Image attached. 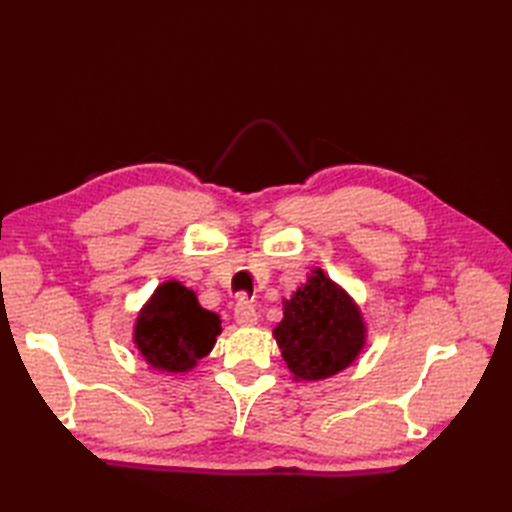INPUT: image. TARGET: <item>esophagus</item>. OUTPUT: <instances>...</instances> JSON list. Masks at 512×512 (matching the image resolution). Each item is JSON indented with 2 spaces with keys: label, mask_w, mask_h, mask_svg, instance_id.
<instances>
[{
  "label": "esophagus",
  "mask_w": 512,
  "mask_h": 512,
  "mask_svg": "<svg viewBox=\"0 0 512 512\" xmlns=\"http://www.w3.org/2000/svg\"><path fill=\"white\" fill-rule=\"evenodd\" d=\"M235 320L239 327H254V324L258 322V314H256V307L250 303L241 299L237 305H235Z\"/></svg>",
  "instance_id": "34e87169"
}]
</instances>
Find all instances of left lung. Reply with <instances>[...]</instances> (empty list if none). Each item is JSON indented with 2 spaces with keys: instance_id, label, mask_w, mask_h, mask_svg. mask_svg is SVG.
<instances>
[{
  "instance_id": "8db88e82",
  "label": "left lung",
  "mask_w": 512,
  "mask_h": 512,
  "mask_svg": "<svg viewBox=\"0 0 512 512\" xmlns=\"http://www.w3.org/2000/svg\"><path fill=\"white\" fill-rule=\"evenodd\" d=\"M284 318L273 337L292 380H327L350 367L367 346V322L350 294L322 269L282 299Z\"/></svg>"
}]
</instances>
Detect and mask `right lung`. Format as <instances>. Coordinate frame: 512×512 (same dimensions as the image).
Instances as JSON below:
<instances>
[{
  "mask_svg": "<svg viewBox=\"0 0 512 512\" xmlns=\"http://www.w3.org/2000/svg\"><path fill=\"white\" fill-rule=\"evenodd\" d=\"M222 320L177 280L162 282L141 307L132 342L143 361L166 374H188L215 346Z\"/></svg>",
  "mask_w": 512,
  "mask_h": 512,
  "instance_id": "add662e5",
  "label": "right lung"
}]
</instances>
